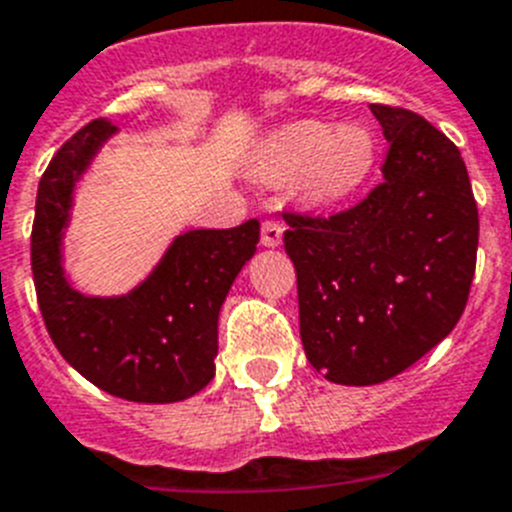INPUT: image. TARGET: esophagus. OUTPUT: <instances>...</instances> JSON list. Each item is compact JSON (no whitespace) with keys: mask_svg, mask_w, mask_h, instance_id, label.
Returning a JSON list of instances; mask_svg holds the SVG:
<instances>
[{"mask_svg":"<svg viewBox=\"0 0 512 512\" xmlns=\"http://www.w3.org/2000/svg\"><path fill=\"white\" fill-rule=\"evenodd\" d=\"M282 235H284V225L279 220H264L261 223V243L266 248H277L282 243Z\"/></svg>","mask_w":512,"mask_h":512,"instance_id":"1","label":"esophagus"}]
</instances>
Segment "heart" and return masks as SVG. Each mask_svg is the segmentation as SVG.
Wrapping results in <instances>:
<instances>
[{"label": "heart", "instance_id": "1", "mask_svg": "<svg viewBox=\"0 0 512 512\" xmlns=\"http://www.w3.org/2000/svg\"><path fill=\"white\" fill-rule=\"evenodd\" d=\"M374 158L372 133L356 122L333 128L320 120H297L266 140L259 171L269 182L297 176L302 200L328 207L348 200L369 179Z\"/></svg>", "mask_w": 512, "mask_h": 512}]
</instances>
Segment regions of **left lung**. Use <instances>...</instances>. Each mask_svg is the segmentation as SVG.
<instances>
[{"label":"left lung","mask_w":512,"mask_h":512,"mask_svg":"<svg viewBox=\"0 0 512 512\" xmlns=\"http://www.w3.org/2000/svg\"><path fill=\"white\" fill-rule=\"evenodd\" d=\"M372 112L390 143L382 184L336 215L284 212L307 361L351 387L397 377L449 336L479 243L459 148L415 112Z\"/></svg>","instance_id":"1"}]
</instances>
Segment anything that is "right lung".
Listing matches in <instances>:
<instances>
[{
  "label": "right lung",
  "instance_id": "1",
  "mask_svg": "<svg viewBox=\"0 0 512 512\" xmlns=\"http://www.w3.org/2000/svg\"><path fill=\"white\" fill-rule=\"evenodd\" d=\"M117 128L92 120L40 176L30 238L45 328L61 356L99 390L130 402H179L215 377L217 318L238 271L256 253L259 220L228 230H187L133 292L89 297L63 271L61 241L74 189Z\"/></svg>",
  "mask_w": 512,
  "mask_h": 512
}]
</instances>
